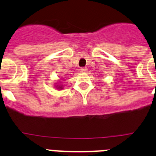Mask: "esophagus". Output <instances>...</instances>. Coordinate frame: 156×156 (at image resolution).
Returning a JSON list of instances; mask_svg holds the SVG:
<instances>
[{"mask_svg":"<svg viewBox=\"0 0 156 156\" xmlns=\"http://www.w3.org/2000/svg\"><path fill=\"white\" fill-rule=\"evenodd\" d=\"M87 68H81L79 69V71H80V72H81V73H85L87 71Z\"/></svg>","mask_w":156,"mask_h":156,"instance_id":"1","label":"esophagus"}]
</instances>
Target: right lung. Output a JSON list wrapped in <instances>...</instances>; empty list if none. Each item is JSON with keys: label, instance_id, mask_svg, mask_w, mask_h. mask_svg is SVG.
I'll use <instances>...</instances> for the list:
<instances>
[{"label": "right lung", "instance_id": "add662e5", "mask_svg": "<svg viewBox=\"0 0 156 156\" xmlns=\"http://www.w3.org/2000/svg\"><path fill=\"white\" fill-rule=\"evenodd\" d=\"M54 88H56L57 89H58V90H61V89H63V88H64V85H63V84L61 81H58V82L55 83Z\"/></svg>", "mask_w": 156, "mask_h": 156}]
</instances>
